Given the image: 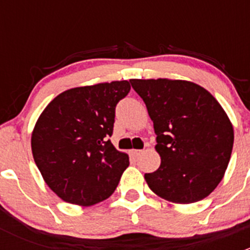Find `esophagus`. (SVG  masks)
<instances>
[{
    "instance_id": "obj_1",
    "label": "esophagus",
    "mask_w": 250,
    "mask_h": 250,
    "mask_svg": "<svg viewBox=\"0 0 250 250\" xmlns=\"http://www.w3.org/2000/svg\"><path fill=\"white\" fill-rule=\"evenodd\" d=\"M143 152H144L143 150H137V148L130 150V153H132V156H134V157H138V156H140Z\"/></svg>"
}]
</instances>
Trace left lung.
<instances>
[{"label":"left lung","instance_id":"1","mask_svg":"<svg viewBox=\"0 0 250 250\" xmlns=\"http://www.w3.org/2000/svg\"><path fill=\"white\" fill-rule=\"evenodd\" d=\"M153 122L161 166L145 174L158 197L176 204L206 198L224 178L233 146V127L218 100L184 80H129Z\"/></svg>","mask_w":250,"mask_h":250}]
</instances>
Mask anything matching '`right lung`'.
I'll use <instances>...</instances> for the list:
<instances>
[{
  "label": "right lung",
  "instance_id": "1",
  "mask_svg": "<svg viewBox=\"0 0 250 250\" xmlns=\"http://www.w3.org/2000/svg\"><path fill=\"white\" fill-rule=\"evenodd\" d=\"M129 90L128 81L71 88L57 95L36 121L31 134L35 163L65 202L93 206L117 188L129 157L107 138L116 105Z\"/></svg>",
  "mask_w": 250,
  "mask_h": 250
}]
</instances>
